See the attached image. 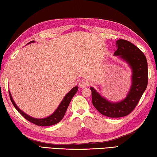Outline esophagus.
<instances>
[{"label":"esophagus","instance_id":"esophagus-1","mask_svg":"<svg viewBox=\"0 0 157 157\" xmlns=\"http://www.w3.org/2000/svg\"><path fill=\"white\" fill-rule=\"evenodd\" d=\"M78 86L81 88H85L87 86V83H86V82H85V81H81L78 82Z\"/></svg>","mask_w":157,"mask_h":157}]
</instances>
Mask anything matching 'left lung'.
<instances>
[{
  "instance_id": "left-lung-1",
  "label": "left lung",
  "mask_w": 157,
  "mask_h": 157,
  "mask_svg": "<svg viewBox=\"0 0 157 157\" xmlns=\"http://www.w3.org/2000/svg\"><path fill=\"white\" fill-rule=\"evenodd\" d=\"M115 56H119L126 61L132 69V84L127 97L118 103L108 101L90 87L94 107L103 116L121 117L128 116L136 107L148 85V64L144 53L138 47L125 40L116 43Z\"/></svg>"
}]
</instances>
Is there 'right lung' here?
<instances>
[{"mask_svg":"<svg viewBox=\"0 0 157 157\" xmlns=\"http://www.w3.org/2000/svg\"><path fill=\"white\" fill-rule=\"evenodd\" d=\"M33 42H34V41H31L28 44L33 43ZM77 90H78V86H75L74 88H72L67 94V95H65L64 98L62 99V102L60 103V105H59L58 107L57 108V109L50 116L47 117L46 118H43V119H36V118L31 117L29 116L28 115H27L26 113H24L21 110H20L19 108L17 106L15 103L14 102V101L13 100L11 95H10V92L9 93L10 99V101H11L13 105L15 107V109L18 111V112L24 118H25L27 120H28L29 121H30V122L37 125V126H50L58 123L59 121H60L62 120V118H63V117L64 116L66 111L67 110V108L69 105L70 102H71L72 98L74 97L76 93L77 92Z\"/></svg>","mask_w":157,"mask_h":157,"instance_id":"1","label":"right lung"}]
</instances>
